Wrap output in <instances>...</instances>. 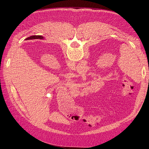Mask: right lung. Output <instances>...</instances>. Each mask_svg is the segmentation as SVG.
Listing matches in <instances>:
<instances>
[{
    "instance_id": "add662e5",
    "label": "right lung",
    "mask_w": 149,
    "mask_h": 149,
    "mask_svg": "<svg viewBox=\"0 0 149 149\" xmlns=\"http://www.w3.org/2000/svg\"><path fill=\"white\" fill-rule=\"evenodd\" d=\"M35 39L36 38V39H42V38H43V37H42V36H36V37H35L34 38Z\"/></svg>"
}]
</instances>
